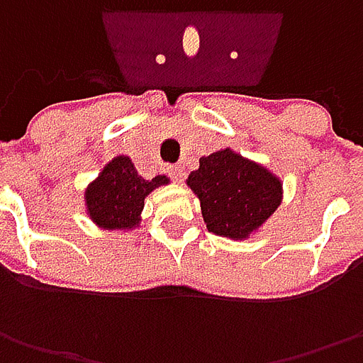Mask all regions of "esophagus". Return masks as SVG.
I'll use <instances>...</instances> for the list:
<instances>
[{
    "label": "esophagus",
    "instance_id": "obj_1",
    "mask_svg": "<svg viewBox=\"0 0 363 363\" xmlns=\"http://www.w3.org/2000/svg\"><path fill=\"white\" fill-rule=\"evenodd\" d=\"M167 174H169V177H172V179H174V182H182V179H184V169H182V167H177V165H169V167H167Z\"/></svg>",
    "mask_w": 363,
    "mask_h": 363
}]
</instances>
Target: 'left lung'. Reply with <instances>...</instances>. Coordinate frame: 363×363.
Returning a JSON list of instances; mask_svg holds the SVG:
<instances>
[{"instance_id": "1", "label": "left lung", "mask_w": 363, "mask_h": 363, "mask_svg": "<svg viewBox=\"0 0 363 363\" xmlns=\"http://www.w3.org/2000/svg\"><path fill=\"white\" fill-rule=\"evenodd\" d=\"M188 186L200 198L206 228L234 240L248 238L283 200L279 177L230 149L202 157Z\"/></svg>"}]
</instances>
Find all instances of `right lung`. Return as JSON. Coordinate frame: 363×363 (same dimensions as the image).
<instances>
[{
    "instance_id": "add662e5",
    "label": "right lung",
    "mask_w": 363,
    "mask_h": 363,
    "mask_svg": "<svg viewBox=\"0 0 363 363\" xmlns=\"http://www.w3.org/2000/svg\"><path fill=\"white\" fill-rule=\"evenodd\" d=\"M169 184L165 175L143 179L129 157L119 155L108 161L101 175L86 188L84 200L91 220L106 230H129L141 220L145 196Z\"/></svg>"
}]
</instances>
